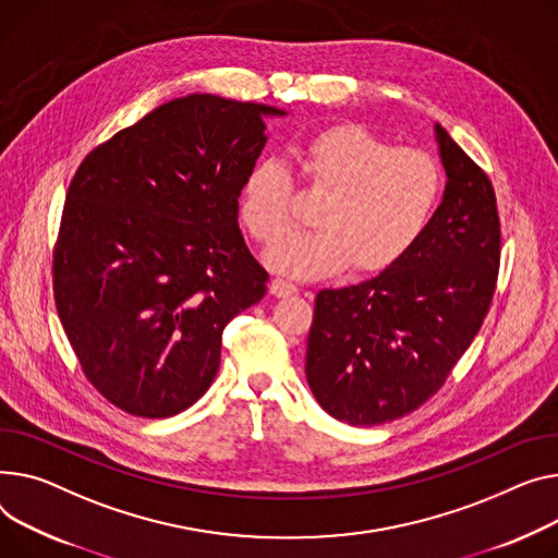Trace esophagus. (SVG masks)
I'll return each instance as SVG.
<instances>
[{"mask_svg": "<svg viewBox=\"0 0 558 558\" xmlns=\"http://www.w3.org/2000/svg\"><path fill=\"white\" fill-rule=\"evenodd\" d=\"M269 291L274 295H278V299H287V295H293L295 291H299V287H295L289 280H284V278H274L271 284H269Z\"/></svg>", "mask_w": 558, "mask_h": 558, "instance_id": "1", "label": "esophagus"}]
</instances>
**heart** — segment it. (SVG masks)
Segmentation results:
<instances>
[{
    "label": "heart",
    "instance_id": "b5f03b06",
    "mask_svg": "<svg viewBox=\"0 0 558 558\" xmlns=\"http://www.w3.org/2000/svg\"><path fill=\"white\" fill-rule=\"evenodd\" d=\"M303 177L327 193L314 213L318 229L291 233L269 253L271 269L295 278H327L352 267L375 276L392 269L426 233L444 179L437 161L395 147L373 130L343 123L314 134L301 153ZM293 177L274 159H257L240 185L242 225L257 242L278 240L291 225Z\"/></svg>",
    "mask_w": 558,
    "mask_h": 558
}]
</instances>
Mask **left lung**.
<instances>
[{"mask_svg":"<svg viewBox=\"0 0 558 558\" xmlns=\"http://www.w3.org/2000/svg\"><path fill=\"white\" fill-rule=\"evenodd\" d=\"M435 141L449 181L422 240L377 278L316 295L307 384L323 411L350 426L399 420L433 397L494 299V185L439 123Z\"/></svg>","mask_w":558,"mask_h":558,"instance_id":"1","label":"left lung"}]
</instances>
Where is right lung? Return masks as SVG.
Listing matches in <instances>:
<instances>
[{"label": "right lung", "instance_id": "right-lung-1", "mask_svg": "<svg viewBox=\"0 0 558 558\" xmlns=\"http://www.w3.org/2000/svg\"><path fill=\"white\" fill-rule=\"evenodd\" d=\"M282 109L191 94L92 150L69 185L53 295L85 377L121 411L163 420L219 369L221 331L269 274L238 227L246 170Z\"/></svg>", "mask_w": 558, "mask_h": 558}]
</instances>
